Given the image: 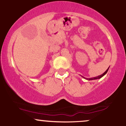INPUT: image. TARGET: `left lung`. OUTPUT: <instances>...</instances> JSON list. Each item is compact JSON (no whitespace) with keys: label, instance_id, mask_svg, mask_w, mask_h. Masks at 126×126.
<instances>
[{"label":"left lung","instance_id":"obj_1","mask_svg":"<svg viewBox=\"0 0 126 126\" xmlns=\"http://www.w3.org/2000/svg\"><path fill=\"white\" fill-rule=\"evenodd\" d=\"M108 69H109V67L108 68V69L107 70H106V71H105L104 73H102V75H99V76H96V77H94V78H85V77H83V76H82V78H85V79H86V80H95V79H100V78H101L102 77H103L104 76V75L106 74L107 73V72H108Z\"/></svg>","mask_w":126,"mask_h":126}]
</instances>
